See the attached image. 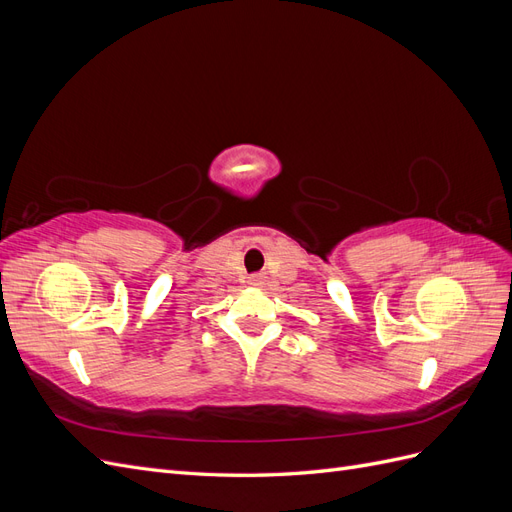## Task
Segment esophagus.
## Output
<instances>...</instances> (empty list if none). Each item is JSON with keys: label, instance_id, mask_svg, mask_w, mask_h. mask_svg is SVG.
I'll return each mask as SVG.
<instances>
[{"label": "esophagus", "instance_id": "obj_1", "mask_svg": "<svg viewBox=\"0 0 512 512\" xmlns=\"http://www.w3.org/2000/svg\"><path fill=\"white\" fill-rule=\"evenodd\" d=\"M250 284H252V286H260V284H262V275H258V273L252 275V277H250Z\"/></svg>", "mask_w": 512, "mask_h": 512}]
</instances>
